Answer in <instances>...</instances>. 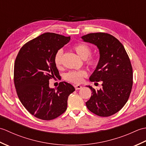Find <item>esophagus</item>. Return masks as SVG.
Listing matches in <instances>:
<instances>
[{
  "mask_svg": "<svg viewBox=\"0 0 146 146\" xmlns=\"http://www.w3.org/2000/svg\"><path fill=\"white\" fill-rule=\"evenodd\" d=\"M82 88V86L80 85H75V90H80Z\"/></svg>",
  "mask_w": 146,
  "mask_h": 146,
  "instance_id": "1",
  "label": "esophagus"
}]
</instances>
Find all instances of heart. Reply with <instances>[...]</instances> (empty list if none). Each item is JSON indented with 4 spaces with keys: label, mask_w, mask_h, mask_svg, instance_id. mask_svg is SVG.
I'll use <instances>...</instances> for the list:
<instances>
[{
    "label": "heart",
    "mask_w": 146,
    "mask_h": 146,
    "mask_svg": "<svg viewBox=\"0 0 146 146\" xmlns=\"http://www.w3.org/2000/svg\"><path fill=\"white\" fill-rule=\"evenodd\" d=\"M74 50L76 51L79 56L83 60H86V63L92 68H96L97 66L98 61L96 58L92 57L90 56L92 54V49L88 45L85 43H80L75 45L73 47ZM63 49H59L56 52L54 56V62L58 68H60L62 65L63 62ZM86 76V72L84 70L71 71L64 75V80L68 82L74 83H79L82 82L83 77Z\"/></svg>",
    "instance_id": "b5f03b06"
}]
</instances>
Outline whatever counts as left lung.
Listing matches in <instances>:
<instances>
[{
    "label": "left lung",
    "instance_id": "1",
    "mask_svg": "<svg viewBox=\"0 0 146 146\" xmlns=\"http://www.w3.org/2000/svg\"><path fill=\"white\" fill-rule=\"evenodd\" d=\"M82 39L99 49L100 59L90 80L102 83V88L97 90L87 86L92 93L86 105L98 116H110L124 106L131 94L133 83L131 61L122 43L109 34L90 33Z\"/></svg>",
    "mask_w": 146,
    "mask_h": 146
}]
</instances>
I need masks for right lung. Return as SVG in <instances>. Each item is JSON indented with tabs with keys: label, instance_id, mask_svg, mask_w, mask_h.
I'll list each match as a JSON object with an SVG mask.
<instances>
[{
	"label": "right lung",
	"instance_id": "add662e5",
	"mask_svg": "<svg viewBox=\"0 0 146 146\" xmlns=\"http://www.w3.org/2000/svg\"><path fill=\"white\" fill-rule=\"evenodd\" d=\"M70 36L46 33L26 43L14 63V80L23 106L39 119L50 120L66 111L68 98L75 90L67 82L51 88L49 81L59 75L54 56L70 41Z\"/></svg>",
	"mask_w": 146,
	"mask_h": 146
}]
</instances>
